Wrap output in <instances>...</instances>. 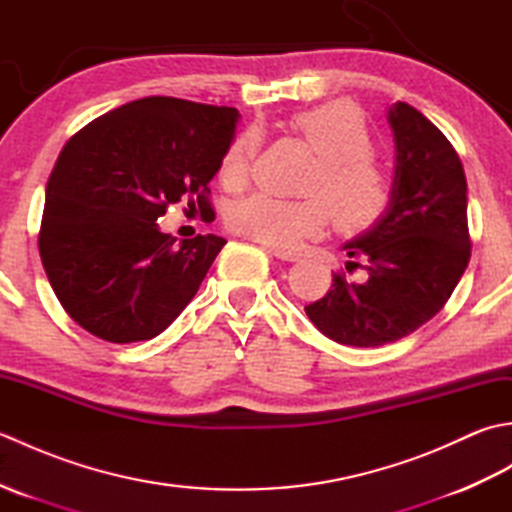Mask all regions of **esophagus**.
Wrapping results in <instances>:
<instances>
[{
  "label": "esophagus",
  "mask_w": 512,
  "mask_h": 512,
  "mask_svg": "<svg viewBox=\"0 0 512 512\" xmlns=\"http://www.w3.org/2000/svg\"><path fill=\"white\" fill-rule=\"evenodd\" d=\"M270 255H275L281 262H299L297 253H290V250H279V248H268Z\"/></svg>",
  "instance_id": "esophagus-1"
}]
</instances>
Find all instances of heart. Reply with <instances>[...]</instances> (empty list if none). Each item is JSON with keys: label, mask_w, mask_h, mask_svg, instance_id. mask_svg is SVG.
<instances>
[{"label": "heart", "mask_w": 512, "mask_h": 512, "mask_svg": "<svg viewBox=\"0 0 512 512\" xmlns=\"http://www.w3.org/2000/svg\"><path fill=\"white\" fill-rule=\"evenodd\" d=\"M290 127L317 154L306 187L308 198L284 200L255 193L237 202L226 224L237 235L279 250H295L303 239L321 235L334 217L343 233H367L385 220L394 206L396 187L389 171L374 158V136L367 116L347 101H330L292 116ZM259 140L239 134L220 165L226 187L248 178Z\"/></svg>", "instance_id": "heart-1"}]
</instances>
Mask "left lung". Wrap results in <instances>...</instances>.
Here are the masks:
<instances>
[{
    "instance_id": "obj_1",
    "label": "left lung",
    "mask_w": 512,
    "mask_h": 512,
    "mask_svg": "<svg viewBox=\"0 0 512 512\" xmlns=\"http://www.w3.org/2000/svg\"><path fill=\"white\" fill-rule=\"evenodd\" d=\"M396 198L372 231L345 244L361 279L332 275L306 314L328 339L354 347L400 341L444 308L471 259L466 176L458 151L416 107L389 110Z\"/></svg>"
}]
</instances>
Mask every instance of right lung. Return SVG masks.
<instances>
[{
    "instance_id": "1",
    "label": "right lung",
    "mask_w": 512,
    "mask_h": 512,
    "mask_svg": "<svg viewBox=\"0 0 512 512\" xmlns=\"http://www.w3.org/2000/svg\"><path fill=\"white\" fill-rule=\"evenodd\" d=\"M235 107L147 96L79 129L54 162L39 255L63 310L107 343L158 336L198 292L224 237L162 233L171 204L209 209Z\"/></svg>"
}]
</instances>
